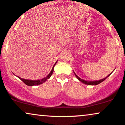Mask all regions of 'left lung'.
Masks as SVG:
<instances>
[{
  "label": "left lung",
  "mask_w": 125,
  "mask_h": 125,
  "mask_svg": "<svg viewBox=\"0 0 125 125\" xmlns=\"http://www.w3.org/2000/svg\"><path fill=\"white\" fill-rule=\"evenodd\" d=\"M74 73L75 75V77L77 78L78 80L79 81H80L81 83H85V84H86V85H96L99 84V83H102V82H103L104 80H106V78H108L110 75H111V74H110L109 75H108L107 76L106 78H103V79H102V80H100L99 81H87L83 80V79L80 78L79 77H78V75H77V74L74 73Z\"/></svg>",
  "instance_id": "obj_1"
}]
</instances>
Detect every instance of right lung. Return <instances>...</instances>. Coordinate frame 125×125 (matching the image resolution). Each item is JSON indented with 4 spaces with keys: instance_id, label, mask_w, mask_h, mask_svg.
<instances>
[{
    "instance_id": "right-lung-1",
    "label": "right lung",
    "mask_w": 125,
    "mask_h": 125,
    "mask_svg": "<svg viewBox=\"0 0 125 125\" xmlns=\"http://www.w3.org/2000/svg\"><path fill=\"white\" fill-rule=\"evenodd\" d=\"M57 62V61H56V62L54 64V65L53 66V67H52V70H51V71L50 73H49V74L46 77L42 79V80H26V79H23V78H21L18 77V76H17V77L19 78L20 80H21L25 84H26L28 86H34V85H40V84H42V83H45V81H46L47 80H48V79H49L51 77V76L52 75V73H53V71H54V65L56 64V63Z\"/></svg>"
}]
</instances>
